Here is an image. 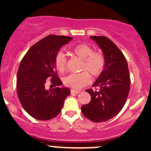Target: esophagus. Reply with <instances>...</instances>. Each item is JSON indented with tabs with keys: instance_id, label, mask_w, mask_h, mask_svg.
<instances>
[{
	"instance_id": "34e87169",
	"label": "esophagus",
	"mask_w": 151,
	"mask_h": 151,
	"mask_svg": "<svg viewBox=\"0 0 151 151\" xmlns=\"http://www.w3.org/2000/svg\"><path fill=\"white\" fill-rule=\"evenodd\" d=\"M71 94H78V93H80V91H75V90H71Z\"/></svg>"
}]
</instances>
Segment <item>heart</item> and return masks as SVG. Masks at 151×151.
Listing matches in <instances>:
<instances>
[{
  "instance_id": "obj_1",
  "label": "heart",
  "mask_w": 151,
  "mask_h": 151,
  "mask_svg": "<svg viewBox=\"0 0 151 151\" xmlns=\"http://www.w3.org/2000/svg\"><path fill=\"white\" fill-rule=\"evenodd\" d=\"M76 56L83 60L80 70L83 72L71 74L63 79L66 86L72 89H81L91 83V77L96 78L101 75L106 66V59L104 54L99 50H93L86 44L75 45L71 49ZM56 68L59 72H64L67 68L66 56L63 52L57 53L55 58Z\"/></svg>"
}]
</instances>
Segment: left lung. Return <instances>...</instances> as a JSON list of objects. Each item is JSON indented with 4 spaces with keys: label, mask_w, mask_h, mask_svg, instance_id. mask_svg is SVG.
I'll use <instances>...</instances> for the list:
<instances>
[{
    "label": "left lung",
    "mask_w": 151,
    "mask_h": 151,
    "mask_svg": "<svg viewBox=\"0 0 151 151\" xmlns=\"http://www.w3.org/2000/svg\"><path fill=\"white\" fill-rule=\"evenodd\" d=\"M102 50L106 59L104 72L93 84L99 90L88 89L91 101L83 105L85 118L95 123L105 122L118 115L124 106L131 80L128 63L122 52L106 36H91Z\"/></svg>",
    "instance_id": "8db88e82"
}]
</instances>
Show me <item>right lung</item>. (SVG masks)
<instances>
[{"mask_svg":"<svg viewBox=\"0 0 151 151\" xmlns=\"http://www.w3.org/2000/svg\"><path fill=\"white\" fill-rule=\"evenodd\" d=\"M72 37L49 35L33 45L22 58L17 71V92L22 107L33 118L47 121L61 111L70 89L59 88L63 83L55 71V58L63 45ZM49 78L52 86L45 89Z\"/></svg>","mask_w":151,"mask_h":151,"instance_id":"right-lung-1","label":"right lung"}]
</instances>
